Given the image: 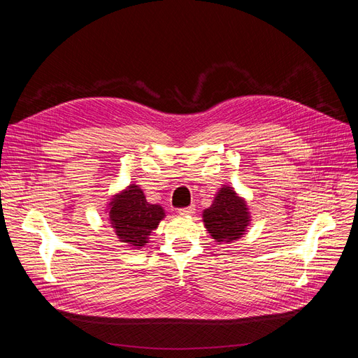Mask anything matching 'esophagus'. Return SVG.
<instances>
[{"instance_id":"obj_1","label":"esophagus","mask_w":358,"mask_h":358,"mask_svg":"<svg viewBox=\"0 0 358 358\" xmlns=\"http://www.w3.org/2000/svg\"><path fill=\"white\" fill-rule=\"evenodd\" d=\"M194 212H196V209H194V206H188V208H180L179 209V215H183V216L192 215Z\"/></svg>"}]
</instances>
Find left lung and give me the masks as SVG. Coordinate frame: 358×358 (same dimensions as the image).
Here are the masks:
<instances>
[{
    "label": "left lung",
    "instance_id": "1",
    "mask_svg": "<svg viewBox=\"0 0 358 358\" xmlns=\"http://www.w3.org/2000/svg\"><path fill=\"white\" fill-rule=\"evenodd\" d=\"M203 221L216 242H231L245 233L249 213L245 201L236 196L233 188L224 187L210 208L203 212Z\"/></svg>",
    "mask_w": 358,
    "mask_h": 358
}]
</instances>
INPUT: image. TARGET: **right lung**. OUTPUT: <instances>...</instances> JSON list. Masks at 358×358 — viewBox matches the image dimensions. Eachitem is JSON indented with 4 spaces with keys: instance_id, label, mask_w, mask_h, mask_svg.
I'll return each mask as SVG.
<instances>
[{
    "instance_id": "obj_1",
    "label": "right lung",
    "mask_w": 358,
    "mask_h": 358,
    "mask_svg": "<svg viewBox=\"0 0 358 358\" xmlns=\"http://www.w3.org/2000/svg\"><path fill=\"white\" fill-rule=\"evenodd\" d=\"M109 218L121 242L133 248H142L164 218V209L158 204L148 203L143 191L137 185H129L110 201Z\"/></svg>"
}]
</instances>
